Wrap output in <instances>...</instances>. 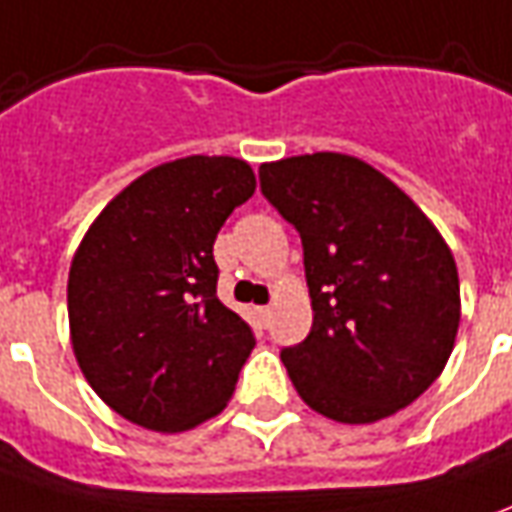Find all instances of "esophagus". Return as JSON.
Here are the masks:
<instances>
[{
  "instance_id": "esophagus-1",
  "label": "esophagus",
  "mask_w": 512,
  "mask_h": 512,
  "mask_svg": "<svg viewBox=\"0 0 512 512\" xmlns=\"http://www.w3.org/2000/svg\"><path fill=\"white\" fill-rule=\"evenodd\" d=\"M257 319H260V325H269V322H271V305H260V308H257Z\"/></svg>"
}]
</instances>
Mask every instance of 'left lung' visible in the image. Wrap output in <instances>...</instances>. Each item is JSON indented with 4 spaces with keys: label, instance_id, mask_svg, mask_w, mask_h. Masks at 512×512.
<instances>
[{
    "label": "left lung",
    "instance_id": "8db88e82",
    "mask_svg": "<svg viewBox=\"0 0 512 512\" xmlns=\"http://www.w3.org/2000/svg\"><path fill=\"white\" fill-rule=\"evenodd\" d=\"M260 190L302 238L314 325L280 353L302 401L339 423H375L420 398L460 328V277L443 235L356 156L266 162Z\"/></svg>",
    "mask_w": 512,
    "mask_h": 512
}]
</instances>
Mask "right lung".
Returning <instances> with one entry per match:
<instances>
[{"instance_id": "obj_1", "label": "right lung", "mask_w": 512, "mask_h": 512, "mask_svg": "<svg viewBox=\"0 0 512 512\" xmlns=\"http://www.w3.org/2000/svg\"><path fill=\"white\" fill-rule=\"evenodd\" d=\"M252 193L243 159H176L111 198L78 246L66 285L72 347L125 420L187 431L232 398L255 333L215 294L212 243Z\"/></svg>"}]
</instances>
